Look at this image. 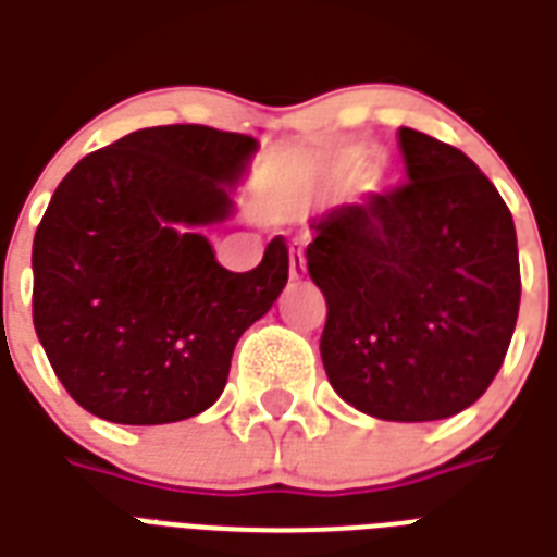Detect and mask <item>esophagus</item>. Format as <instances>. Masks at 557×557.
<instances>
[{
	"label": "esophagus",
	"mask_w": 557,
	"mask_h": 557,
	"mask_svg": "<svg viewBox=\"0 0 557 557\" xmlns=\"http://www.w3.org/2000/svg\"><path fill=\"white\" fill-rule=\"evenodd\" d=\"M289 274H292V280H301L304 274H307V259H304L301 250H292Z\"/></svg>",
	"instance_id": "obj_1"
}]
</instances>
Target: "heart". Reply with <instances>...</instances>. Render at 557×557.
Here are the masks:
<instances>
[{
    "instance_id": "1",
    "label": "heart",
    "mask_w": 557,
    "mask_h": 557,
    "mask_svg": "<svg viewBox=\"0 0 557 557\" xmlns=\"http://www.w3.org/2000/svg\"><path fill=\"white\" fill-rule=\"evenodd\" d=\"M363 166V154L358 148H349V151H339L337 158H331L319 170V182L325 184H349L361 175Z\"/></svg>"
}]
</instances>
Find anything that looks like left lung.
Masks as SVG:
<instances>
[{
	"mask_svg": "<svg viewBox=\"0 0 557 557\" xmlns=\"http://www.w3.org/2000/svg\"><path fill=\"white\" fill-rule=\"evenodd\" d=\"M409 182L313 220L307 271L327 304L322 363L379 420H442L478 403L513 337L510 208L459 148L399 127Z\"/></svg>",
	"mask_w": 557,
	"mask_h": 557,
	"instance_id": "1",
	"label": "left lung"
}]
</instances>
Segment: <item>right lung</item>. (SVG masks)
<instances>
[{"instance_id":"right-lung-1","label":"right lung","mask_w":557,"mask_h":557,"mask_svg":"<svg viewBox=\"0 0 557 557\" xmlns=\"http://www.w3.org/2000/svg\"><path fill=\"white\" fill-rule=\"evenodd\" d=\"M253 151V137L218 127H143L55 187L32 244V322L95 418L175 423L223 394L235 343L289 280L283 235L235 274L199 232L230 218Z\"/></svg>"}]
</instances>
